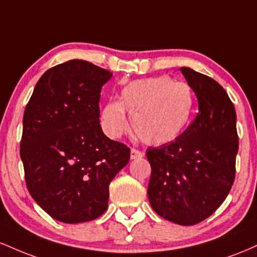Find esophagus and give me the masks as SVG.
<instances>
[{
    "mask_svg": "<svg viewBox=\"0 0 257 257\" xmlns=\"http://www.w3.org/2000/svg\"><path fill=\"white\" fill-rule=\"evenodd\" d=\"M144 156V153L141 151H139L137 149H132L131 150V159H139Z\"/></svg>",
    "mask_w": 257,
    "mask_h": 257,
    "instance_id": "34e87169",
    "label": "esophagus"
}]
</instances>
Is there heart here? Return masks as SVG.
Returning <instances> with one entry per match:
<instances>
[{
    "label": "heart",
    "instance_id": "obj_1",
    "mask_svg": "<svg viewBox=\"0 0 257 257\" xmlns=\"http://www.w3.org/2000/svg\"><path fill=\"white\" fill-rule=\"evenodd\" d=\"M194 93L184 82L169 76L137 79L126 84L119 101L111 100L101 110V123L112 138H118L131 126L149 145H166L176 140L190 124Z\"/></svg>",
    "mask_w": 257,
    "mask_h": 257
}]
</instances>
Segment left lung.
Wrapping results in <instances>:
<instances>
[{
    "label": "left lung",
    "instance_id": "obj_1",
    "mask_svg": "<svg viewBox=\"0 0 257 257\" xmlns=\"http://www.w3.org/2000/svg\"><path fill=\"white\" fill-rule=\"evenodd\" d=\"M198 100V113L176 140L149 147L150 204L159 216L182 226L205 220L222 204L235 176L237 114L213 78L181 67Z\"/></svg>",
    "mask_w": 257,
    "mask_h": 257
}]
</instances>
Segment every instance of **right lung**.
I'll return each mask as SVG.
<instances>
[{
  "label": "right lung",
  "instance_id": "1",
  "mask_svg": "<svg viewBox=\"0 0 257 257\" xmlns=\"http://www.w3.org/2000/svg\"><path fill=\"white\" fill-rule=\"evenodd\" d=\"M111 77L89 61H66L43 73L26 105L20 141L26 186L61 222L104 214L108 185L131 158L129 147L100 125V91Z\"/></svg>",
  "mask_w": 257,
  "mask_h": 257
}]
</instances>
